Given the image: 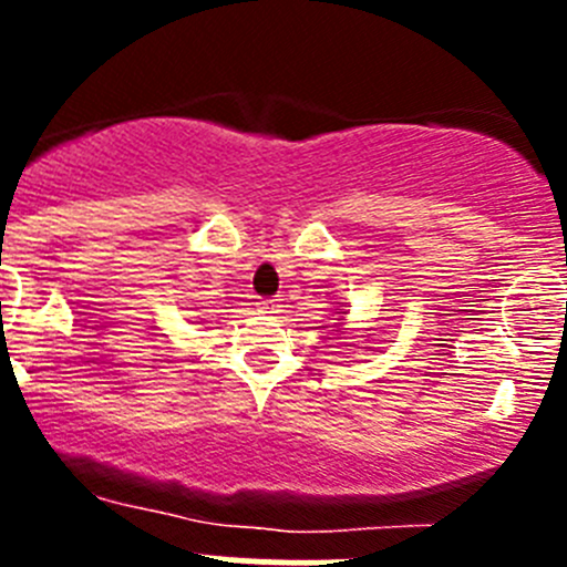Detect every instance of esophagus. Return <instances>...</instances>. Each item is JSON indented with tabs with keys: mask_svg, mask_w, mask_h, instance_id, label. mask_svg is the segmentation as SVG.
Segmentation results:
<instances>
[{
	"mask_svg": "<svg viewBox=\"0 0 567 567\" xmlns=\"http://www.w3.org/2000/svg\"><path fill=\"white\" fill-rule=\"evenodd\" d=\"M277 307H279V299H262L260 301L262 312H277Z\"/></svg>",
	"mask_w": 567,
	"mask_h": 567,
	"instance_id": "1",
	"label": "esophagus"
}]
</instances>
